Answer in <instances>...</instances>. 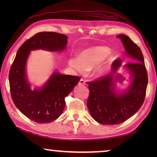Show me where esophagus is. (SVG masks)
<instances>
[{"label": "esophagus", "instance_id": "obj_1", "mask_svg": "<svg viewBox=\"0 0 157 157\" xmlns=\"http://www.w3.org/2000/svg\"><path fill=\"white\" fill-rule=\"evenodd\" d=\"M78 84H79V85H84L85 84H86V81H85L83 79H81L80 80H79Z\"/></svg>", "mask_w": 157, "mask_h": 157}]
</instances>
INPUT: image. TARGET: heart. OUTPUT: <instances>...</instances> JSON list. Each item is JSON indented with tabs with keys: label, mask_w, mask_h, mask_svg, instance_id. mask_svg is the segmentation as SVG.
<instances>
[{
	"label": "heart",
	"mask_w": 157,
	"mask_h": 157,
	"mask_svg": "<svg viewBox=\"0 0 157 157\" xmlns=\"http://www.w3.org/2000/svg\"><path fill=\"white\" fill-rule=\"evenodd\" d=\"M111 50L106 46H93L84 49L78 57H71L68 65L79 73L94 69V75L100 78L105 75L111 65Z\"/></svg>",
	"instance_id": "obj_1"
}]
</instances>
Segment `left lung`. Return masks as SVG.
<instances>
[{
	"instance_id": "8db88e82",
	"label": "left lung",
	"mask_w": 157,
	"mask_h": 157,
	"mask_svg": "<svg viewBox=\"0 0 157 157\" xmlns=\"http://www.w3.org/2000/svg\"><path fill=\"white\" fill-rule=\"evenodd\" d=\"M117 37L123 42L126 56L133 60L124 66L129 71L131 83L127 89L118 91L117 75L113 73L88 82L90 95L87 107L94 120L102 124H117L134 116L144 102L147 86V73L140 48L124 34Z\"/></svg>"
}]
</instances>
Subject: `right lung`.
I'll list each match as a JSON object with an SVG mask.
<instances>
[{
	"label": "right lung",
	"mask_w": 157,
	"mask_h": 157,
	"mask_svg": "<svg viewBox=\"0 0 157 157\" xmlns=\"http://www.w3.org/2000/svg\"><path fill=\"white\" fill-rule=\"evenodd\" d=\"M67 43L68 36L64 34L53 32L37 33L19 48L10 68L9 82L13 102L21 113L36 123H50L59 118L65 107V98L80 78L62 75L55 71L41 87L31 89L26 73L30 51L62 52Z\"/></svg>",
	"instance_id": "add662e5"
}]
</instances>
